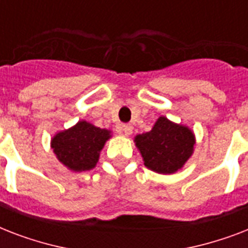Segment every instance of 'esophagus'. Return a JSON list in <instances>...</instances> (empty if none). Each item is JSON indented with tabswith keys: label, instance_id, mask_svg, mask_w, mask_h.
Returning a JSON list of instances; mask_svg holds the SVG:
<instances>
[{
	"label": "esophagus",
	"instance_id": "34e87169",
	"mask_svg": "<svg viewBox=\"0 0 248 248\" xmlns=\"http://www.w3.org/2000/svg\"><path fill=\"white\" fill-rule=\"evenodd\" d=\"M122 131H124V135H131L132 134V126L131 124H122Z\"/></svg>",
	"mask_w": 248,
	"mask_h": 248
}]
</instances>
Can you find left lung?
Segmentation results:
<instances>
[{
	"label": "left lung",
	"mask_w": 248,
	"mask_h": 248,
	"mask_svg": "<svg viewBox=\"0 0 248 248\" xmlns=\"http://www.w3.org/2000/svg\"><path fill=\"white\" fill-rule=\"evenodd\" d=\"M135 143L148 169L172 173L192 155L194 135L188 127L159 117L151 131L136 136Z\"/></svg>",
	"instance_id": "left-lung-1"
}]
</instances>
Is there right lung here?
Wrapping results in <instances>:
<instances>
[{
  "instance_id": "1",
  "label": "right lung",
  "mask_w": 248,
  "mask_h": 248,
  "mask_svg": "<svg viewBox=\"0 0 248 248\" xmlns=\"http://www.w3.org/2000/svg\"><path fill=\"white\" fill-rule=\"evenodd\" d=\"M109 136L108 130L81 121L69 130L56 134L51 147L63 165L73 171H86L95 167L99 152Z\"/></svg>"
}]
</instances>
